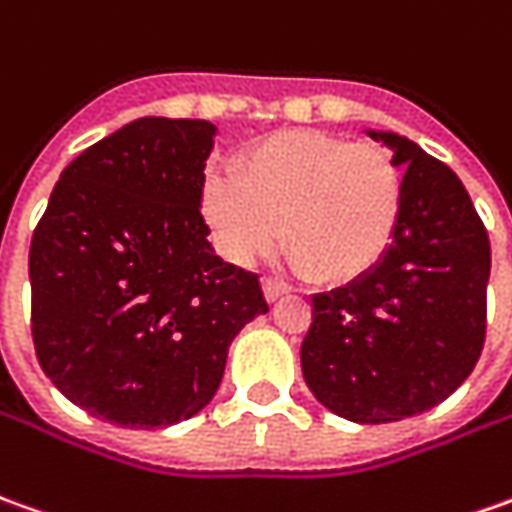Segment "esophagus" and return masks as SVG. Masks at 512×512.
<instances>
[{"instance_id":"1","label":"esophagus","mask_w":512,"mask_h":512,"mask_svg":"<svg viewBox=\"0 0 512 512\" xmlns=\"http://www.w3.org/2000/svg\"><path fill=\"white\" fill-rule=\"evenodd\" d=\"M262 287H264V296H267V301H276V298L287 296V293H290V287H287L284 281L273 279V276H267V279L262 281Z\"/></svg>"}]
</instances>
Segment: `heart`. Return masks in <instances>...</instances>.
Returning <instances> with one entry per match:
<instances>
[{"label":"heart","instance_id":"b5f03b06","mask_svg":"<svg viewBox=\"0 0 512 512\" xmlns=\"http://www.w3.org/2000/svg\"><path fill=\"white\" fill-rule=\"evenodd\" d=\"M202 185V216L233 262L284 245L312 284H346L389 253L403 216V171L375 143L284 132Z\"/></svg>","mask_w":512,"mask_h":512}]
</instances>
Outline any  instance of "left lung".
Instances as JSON below:
<instances>
[{
  "label": "left lung",
  "instance_id": "obj_1",
  "mask_svg": "<svg viewBox=\"0 0 512 512\" xmlns=\"http://www.w3.org/2000/svg\"><path fill=\"white\" fill-rule=\"evenodd\" d=\"M403 171V216L363 279L312 298L301 344L310 392L352 423H397L471 375L488 329L490 239L465 185L408 137L377 135Z\"/></svg>",
  "mask_w": 512,
  "mask_h": 512
}]
</instances>
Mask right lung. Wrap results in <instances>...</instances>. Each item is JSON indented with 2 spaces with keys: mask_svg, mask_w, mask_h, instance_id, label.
<instances>
[{
  "mask_svg": "<svg viewBox=\"0 0 512 512\" xmlns=\"http://www.w3.org/2000/svg\"><path fill=\"white\" fill-rule=\"evenodd\" d=\"M208 120L140 118L61 171L30 242L44 375L123 428L211 403L236 332L267 312L259 276L211 250L200 211Z\"/></svg>",
  "mask_w": 512,
  "mask_h": 512,
  "instance_id": "1",
  "label": "right lung"
}]
</instances>
